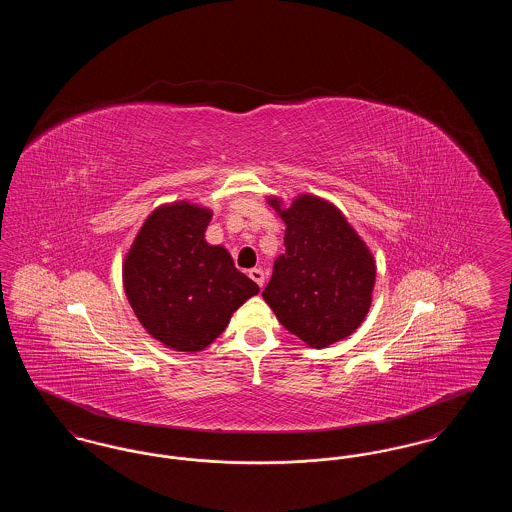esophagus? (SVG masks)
<instances>
[{
  "label": "esophagus",
  "mask_w": 512,
  "mask_h": 512,
  "mask_svg": "<svg viewBox=\"0 0 512 512\" xmlns=\"http://www.w3.org/2000/svg\"><path fill=\"white\" fill-rule=\"evenodd\" d=\"M249 278H251L253 282H257V284L263 288L267 276H265V270H263V268H251V270H249Z\"/></svg>",
  "instance_id": "esophagus-1"
}]
</instances>
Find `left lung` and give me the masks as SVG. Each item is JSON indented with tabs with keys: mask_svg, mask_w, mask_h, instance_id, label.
I'll use <instances>...</instances> for the list:
<instances>
[{
	"mask_svg": "<svg viewBox=\"0 0 512 512\" xmlns=\"http://www.w3.org/2000/svg\"><path fill=\"white\" fill-rule=\"evenodd\" d=\"M286 222V253L274 261L263 297L280 324L322 349L351 336L372 305L376 261L340 209L324 197L301 194L286 207L267 197Z\"/></svg>",
	"mask_w": 512,
	"mask_h": 512,
	"instance_id": "1",
	"label": "left lung"
}]
</instances>
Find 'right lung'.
I'll return each instance as SVG.
<instances>
[{
	"label": "right lung",
	"mask_w": 512,
	"mask_h": 512,
	"mask_svg": "<svg viewBox=\"0 0 512 512\" xmlns=\"http://www.w3.org/2000/svg\"><path fill=\"white\" fill-rule=\"evenodd\" d=\"M213 211L172 201L151 211L122 261L128 303L153 340L197 353L209 347L259 286L205 240Z\"/></svg>",
	"instance_id": "obj_1"
}]
</instances>
